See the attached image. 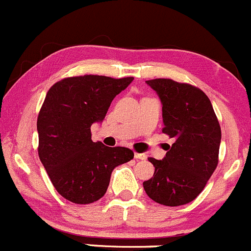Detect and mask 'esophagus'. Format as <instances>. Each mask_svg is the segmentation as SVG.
<instances>
[{
    "label": "esophagus",
    "mask_w": 251,
    "mask_h": 251,
    "mask_svg": "<svg viewBox=\"0 0 251 251\" xmlns=\"http://www.w3.org/2000/svg\"><path fill=\"white\" fill-rule=\"evenodd\" d=\"M134 157H135L136 160H146V155H145V153L135 152V153H134Z\"/></svg>",
    "instance_id": "34e87169"
}]
</instances>
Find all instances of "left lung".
I'll return each mask as SVG.
<instances>
[{
    "label": "left lung",
    "mask_w": 251,
    "mask_h": 251,
    "mask_svg": "<svg viewBox=\"0 0 251 251\" xmlns=\"http://www.w3.org/2000/svg\"><path fill=\"white\" fill-rule=\"evenodd\" d=\"M146 84L162 103V131L175 138L162 160L150 157L155 167L143 183L150 199L166 206L193 201L206 185L218 163L221 128L204 91L172 79H152Z\"/></svg>",
    "instance_id": "8db88e82"
}]
</instances>
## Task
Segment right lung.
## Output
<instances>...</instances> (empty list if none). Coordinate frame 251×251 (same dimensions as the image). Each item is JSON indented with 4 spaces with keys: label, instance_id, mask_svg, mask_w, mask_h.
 Here are the masks:
<instances>
[{
    "label": "right lung",
    "instance_id": "add662e5",
    "mask_svg": "<svg viewBox=\"0 0 251 251\" xmlns=\"http://www.w3.org/2000/svg\"><path fill=\"white\" fill-rule=\"evenodd\" d=\"M133 79L72 76L47 91L36 125L39 157L64 199L74 204L98 201L107 190L112 171L134 157L128 148L94 143L90 131Z\"/></svg>",
    "mask_w": 251,
    "mask_h": 251
}]
</instances>
